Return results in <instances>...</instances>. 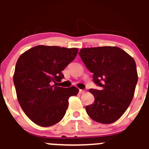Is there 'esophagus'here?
Instances as JSON below:
<instances>
[{"label":"esophagus","mask_w":149,"mask_h":149,"mask_svg":"<svg viewBox=\"0 0 149 149\" xmlns=\"http://www.w3.org/2000/svg\"><path fill=\"white\" fill-rule=\"evenodd\" d=\"M86 92V89H79V93L80 94H84Z\"/></svg>","instance_id":"34e87169"}]
</instances>
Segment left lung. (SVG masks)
I'll return each instance as SVG.
<instances>
[{
	"label": "left lung",
	"mask_w": 149,
	"mask_h": 149,
	"mask_svg": "<svg viewBox=\"0 0 149 149\" xmlns=\"http://www.w3.org/2000/svg\"><path fill=\"white\" fill-rule=\"evenodd\" d=\"M79 56L93 73V81L100 89H90L94 103L86 106L89 117L97 122L111 124L129 107L138 82L136 64L131 56L116 47L84 48Z\"/></svg>",
	"instance_id": "8db88e82"
}]
</instances>
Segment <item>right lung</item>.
Segmentation results:
<instances>
[{
    "label": "right lung",
    "instance_id": "obj_1",
    "mask_svg": "<svg viewBox=\"0 0 149 149\" xmlns=\"http://www.w3.org/2000/svg\"><path fill=\"white\" fill-rule=\"evenodd\" d=\"M77 53L76 48L40 45L19 57L13 78L17 99L24 113L36 125L46 127L60 122L69 97L79 92L75 86L57 85L64 78L62 71Z\"/></svg>",
    "mask_w": 149,
    "mask_h": 149
}]
</instances>
